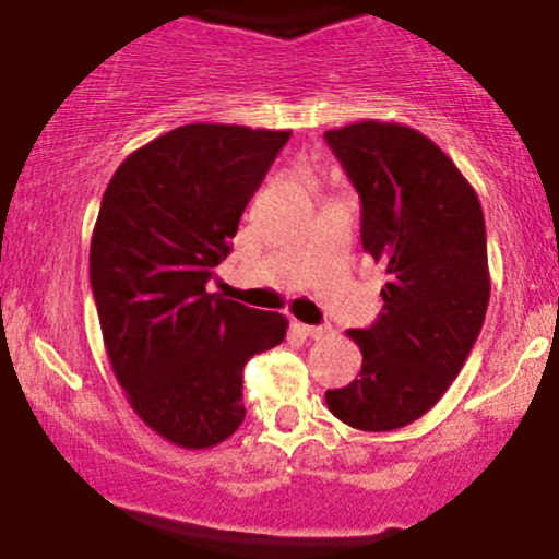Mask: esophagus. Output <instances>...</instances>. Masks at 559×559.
Instances as JSON below:
<instances>
[{
	"mask_svg": "<svg viewBox=\"0 0 559 559\" xmlns=\"http://www.w3.org/2000/svg\"><path fill=\"white\" fill-rule=\"evenodd\" d=\"M301 331H305L310 338H316V342L331 336V325H301Z\"/></svg>",
	"mask_w": 559,
	"mask_h": 559,
	"instance_id": "34e87169",
	"label": "esophagus"
}]
</instances>
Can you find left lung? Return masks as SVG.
<instances>
[{"label": "left lung", "instance_id": "1", "mask_svg": "<svg viewBox=\"0 0 559 559\" xmlns=\"http://www.w3.org/2000/svg\"><path fill=\"white\" fill-rule=\"evenodd\" d=\"M362 199V249L386 271L383 312L346 331L360 378L325 391L357 431H396L452 386L476 344L491 278L478 194L457 165L415 128L360 120L325 131Z\"/></svg>", "mask_w": 559, "mask_h": 559}]
</instances>
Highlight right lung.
<instances>
[{
	"label": "right lung",
	"instance_id": "1",
	"mask_svg": "<svg viewBox=\"0 0 559 559\" xmlns=\"http://www.w3.org/2000/svg\"><path fill=\"white\" fill-rule=\"evenodd\" d=\"M292 131L173 128L131 152L107 183L88 271L102 338L126 400L181 449H210L243 420V365L288 320L210 294L243 207Z\"/></svg>",
	"mask_w": 559,
	"mask_h": 559
}]
</instances>
